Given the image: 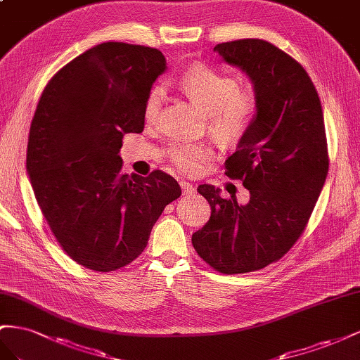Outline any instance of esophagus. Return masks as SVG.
I'll list each match as a JSON object with an SVG mask.
<instances>
[{
  "instance_id": "obj_1",
  "label": "esophagus",
  "mask_w": 360,
  "mask_h": 360,
  "mask_svg": "<svg viewBox=\"0 0 360 360\" xmlns=\"http://www.w3.org/2000/svg\"><path fill=\"white\" fill-rule=\"evenodd\" d=\"M179 186H181V188H182V193L186 194V196H191V194L196 193V188H194V187L191 186V184H188V182H186V181H181Z\"/></svg>"
}]
</instances>
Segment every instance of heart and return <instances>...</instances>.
<instances>
[{
	"label": "heart",
	"mask_w": 360,
	"mask_h": 360,
	"mask_svg": "<svg viewBox=\"0 0 360 360\" xmlns=\"http://www.w3.org/2000/svg\"><path fill=\"white\" fill-rule=\"evenodd\" d=\"M179 86L208 115V129L223 141L240 140L250 128L256 112V95L250 89L238 87V81L211 66L196 63L182 72ZM166 87H150L143 102V117L148 125L158 120ZM167 158L173 166L186 173L196 174L212 158V149L207 143L173 141L167 149Z\"/></svg>",
	"instance_id": "heart-1"
}]
</instances>
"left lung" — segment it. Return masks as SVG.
<instances>
[{"label":"left lung","instance_id":"8db88e82","mask_svg":"<svg viewBox=\"0 0 360 360\" xmlns=\"http://www.w3.org/2000/svg\"><path fill=\"white\" fill-rule=\"evenodd\" d=\"M214 51L255 89L252 125L224 161L226 174L243 181L250 200L238 205L199 186L211 217L191 243L214 270L250 273L279 261L309 221L328 172L323 110L303 66L266 40H232Z\"/></svg>","mask_w":360,"mask_h":360}]
</instances>
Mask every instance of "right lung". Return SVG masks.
<instances>
[{"label":"right lung","instance_id":"right-lung-1","mask_svg":"<svg viewBox=\"0 0 360 360\" xmlns=\"http://www.w3.org/2000/svg\"><path fill=\"white\" fill-rule=\"evenodd\" d=\"M167 69L155 48L105 42L49 79L30 127L27 172L51 232L72 259L108 273L145 250L164 208L181 196L161 170L123 174L122 139L145 128L143 102Z\"/></svg>","mask_w":360,"mask_h":360}]
</instances>
